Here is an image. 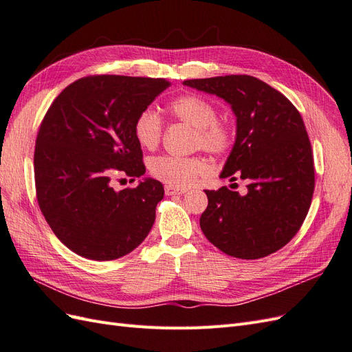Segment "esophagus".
I'll return each instance as SVG.
<instances>
[{
  "mask_svg": "<svg viewBox=\"0 0 352 352\" xmlns=\"http://www.w3.org/2000/svg\"><path fill=\"white\" fill-rule=\"evenodd\" d=\"M164 190H166V195H182V194L186 192V189L175 188V186H170V185H167V186L164 188Z\"/></svg>",
  "mask_w": 352,
  "mask_h": 352,
  "instance_id": "esophagus-1",
  "label": "esophagus"
}]
</instances>
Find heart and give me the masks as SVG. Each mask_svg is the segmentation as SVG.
Here are the masks:
<instances>
[{
    "instance_id": "heart-1",
    "label": "heart",
    "mask_w": 352,
    "mask_h": 352,
    "mask_svg": "<svg viewBox=\"0 0 352 352\" xmlns=\"http://www.w3.org/2000/svg\"><path fill=\"white\" fill-rule=\"evenodd\" d=\"M168 111L175 119L195 127L197 146L204 148L211 154H225L230 150L233 142L230 127L217 122V110L206 98L194 94L182 95L168 104ZM133 133L138 144L146 150H153L162 140L163 122L154 110L146 109L136 117ZM150 168L151 173L163 182L186 188L207 173L208 164L201 157L160 155L151 160Z\"/></svg>"
}]
</instances>
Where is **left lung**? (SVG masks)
<instances>
[{
    "mask_svg": "<svg viewBox=\"0 0 352 352\" xmlns=\"http://www.w3.org/2000/svg\"><path fill=\"white\" fill-rule=\"evenodd\" d=\"M184 85L230 105L236 135L220 177L248 182L245 195L226 186L206 190L202 233L236 258L257 260L276 252L300 230L314 192L313 153L301 114L283 94L247 74Z\"/></svg>",
    "mask_w": 352,
    "mask_h": 352,
    "instance_id": "left-lung-1",
    "label": "left lung"
}]
</instances>
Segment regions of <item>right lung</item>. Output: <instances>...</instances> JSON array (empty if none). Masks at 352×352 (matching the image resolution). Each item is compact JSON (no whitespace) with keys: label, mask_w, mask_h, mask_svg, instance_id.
Masks as SVG:
<instances>
[{"label":"right lung","mask_w":352,"mask_h":352,"mask_svg":"<svg viewBox=\"0 0 352 352\" xmlns=\"http://www.w3.org/2000/svg\"><path fill=\"white\" fill-rule=\"evenodd\" d=\"M168 85L83 78L61 91L42 120L34 157L38 204L56 236L80 257L120 258L150 233L163 185L144 177L136 188L116 190L111 179L145 175L133 124Z\"/></svg>","instance_id":"1"}]
</instances>
